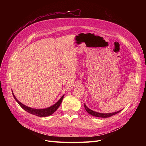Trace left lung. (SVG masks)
<instances>
[{"label": "left lung", "instance_id": "left-lung-1", "mask_svg": "<svg viewBox=\"0 0 146 146\" xmlns=\"http://www.w3.org/2000/svg\"><path fill=\"white\" fill-rule=\"evenodd\" d=\"M84 106H85V108L86 110V111L90 115H92L93 116H95V117H101V118H109L110 117H112L113 115H115L118 113H119L121 111H117L116 112H113V113H99V112H96L95 111H94L92 110H90L89 108H88V107L86 106V105L85 104L84 105Z\"/></svg>", "mask_w": 146, "mask_h": 146}]
</instances>
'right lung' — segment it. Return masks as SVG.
Masks as SVG:
<instances>
[{"instance_id": "1", "label": "right lung", "mask_w": 146, "mask_h": 146, "mask_svg": "<svg viewBox=\"0 0 146 146\" xmlns=\"http://www.w3.org/2000/svg\"><path fill=\"white\" fill-rule=\"evenodd\" d=\"M12 95L13 96L14 99H15V101H16L18 104L21 106V108L22 109H24L25 111H26L27 112L31 113L33 115H34L38 116V117H48L51 115H52L54 112L58 108V107L60 106L61 102H62L63 99L64 98V95L62 96L60 100L54 105H53L52 106L48 107L47 108H45V109H40V110H38V109H34V108H29L28 106H27L24 105H23L22 103H21L18 99L15 97V96L14 95L13 93L12 92Z\"/></svg>"}]
</instances>
